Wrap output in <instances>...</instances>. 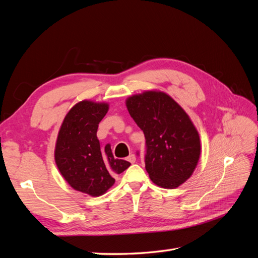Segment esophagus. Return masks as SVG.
I'll use <instances>...</instances> for the list:
<instances>
[{"mask_svg": "<svg viewBox=\"0 0 258 258\" xmlns=\"http://www.w3.org/2000/svg\"><path fill=\"white\" fill-rule=\"evenodd\" d=\"M127 160H128L129 162H131V163H135V162H136V156H135L134 154L129 155L128 157H127Z\"/></svg>", "mask_w": 258, "mask_h": 258, "instance_id": "34e87169", "label": "esophagus"}]
</instances>
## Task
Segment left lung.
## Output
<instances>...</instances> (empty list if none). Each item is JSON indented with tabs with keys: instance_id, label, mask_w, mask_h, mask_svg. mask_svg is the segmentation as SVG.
Masks as SVG:
<instances>
[{
	"instance_id": "8db88e82",
	"label": "left lung",
	"mask_w": 258,
	"mask_h": 258,
	"mask_svg": "<svg viewBox=\"0 0 258 258\" xmlns=\"http://www.w3.org/2000/svg\"><path fill=\"white\" fill-rule=\"evenodd\" d=\"M130 116L143 130L145 169L162 188H175L188 179L200 156V138L189 116L161 91H145L126 100Z\"/></svg>"
}]
</instances>
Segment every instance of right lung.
I'll return each mask as SVG.
<instances>
[{"mask_svg": "<svg viewBox=\"0 0 258 258\" xmlns=\"http://www.w3.org/2000/svg\"><path fill=\"white\" fill-rule=\"evenodd\" d=\"M107 111V103L84 100L75 104L64 117L54 148L62 176L75 190L92 197L103 195L114 185V176L130 167V162L115 159L111 145L102 148L97 138Z\"/></svg>", "mask_w": 258, "mask_h": 258, "instance_id": "add662e5", "label": "right lung"}]
</instances>
